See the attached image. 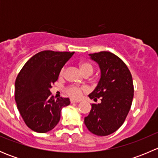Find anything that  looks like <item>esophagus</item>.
Returning <instances> with one entry per match:
<instances>
[{"mask_svg": "<svg viewBox=\"0 0 158 158\" xmlns=\"http://www.w3.org/2000/svg\"><path fill=\"white\" fill-rule=\"evenodd\" d=\"M80 101H77V100L74 99H70V102L71 103H79Z\"/></svg>", "mask_w": 158, "mask_h": 158, "instance_id": "obj_1", "label": "esophagus"}]
</instances>
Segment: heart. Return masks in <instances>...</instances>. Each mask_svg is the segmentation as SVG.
I'll list each match as a JSON object with an SVG mask.
<instances>
[{
	"instance_id": "b5f03b06",
	"label": "heart",
	"mask_w": 158,
	"mask_h": 158,
	"mask_svg": "<svg viewBox=\"0 0 158 158\" xmlns=\"http://www.w3.org/2000/svg\"><path fill=\"white\" fill-rule=\"evenodd\" d=\"M79 66H80V69L84 74H86V73H91L92 74L93 73V66H92V65L91 63H88V62H82V63H80ZM64 72L65 67H63L60 72V76H63L64 75ZM85 90V89L83 88V87L76 86V85H69L66 89L68 95L70 97L74 98H80L82 92Z\"/></svg>"
}]
</instances>
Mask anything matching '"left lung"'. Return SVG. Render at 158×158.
Returning <instances> with one entry per match:
<instances>
[{
  "label": "left lung",
  "instance_id": "1",
  "mask_svg": "<svg viewBox=\"0 0 158 158\" xmlns=\"http://www.w3.org/2000/svg\"><path fill=\"white\" fill-rule=\"evenodd\" d=\"M99 65L101 78L89 98L99 104H92L85 125L90 132L106 136L118 130L125 121L134 97L132 76L128 66L114 54L107 51L89 54Z\"/></svg>",
  "mask_w": 158,
  "mask_h": 158
}]
</instances>
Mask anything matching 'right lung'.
I'll return each instance as SVG.
<instances>
[{"label":"right lung","instance_id":"add662e5","mask_svg":"<svg viewBox=\"0 0 158 158\" xmlns=\"http://www.w3.org/2000/svg\"><path fill=\"white\" fill-rule=\"evenodd\" d=\"M74 52L44 50L25 63L15 82V101L28 128L46 133L55 128L60 112L69 106V98H54L49 89L58 79L60 72Z\"/></svg>","mask_w":158,"mask_h":158}]
</instances>
